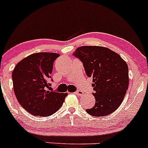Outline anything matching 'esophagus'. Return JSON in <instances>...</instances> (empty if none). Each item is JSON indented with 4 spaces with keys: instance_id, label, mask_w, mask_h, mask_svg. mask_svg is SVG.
Wrapping results in <instances>:
<instances>
[{
    "instance_id": "esophagus-1",
    "label": "esophagus",
    "mask_w": 148,
    "mask_h": 148,
    "mask_svg": "<svg viewBox=\"0 0 148 148\" xmlns=\"http://www.w3.org/2000/svg\"><path fill=\"white\" fill-rule=\"evenodd\" d=\"M75 94L77 95H79V96H82V95H84V92H83L81 91V90L76 91V92H75Z\"/></svg>"
}]
</instances>
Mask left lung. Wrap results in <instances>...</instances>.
Listing matches in <instances>:
<instances>
[{"instance_id": "obj_1", "label": "left lung", "mask_w": 148, "mask_h": 148, "mask_svg": "<svg viewBox=\"0 0 148 148\" xmlns=\"http://www.w3.org/2000/svg\"><path fill=\"white\" fill-rule=\"evenodd\" d=\"M73 55L83 62L88 77L92 78L95 104L86 112L95 117L114 112L123 102L128 89L126 62L117 53L99 46L79 47Z\"/></svg>"}]
</instances>
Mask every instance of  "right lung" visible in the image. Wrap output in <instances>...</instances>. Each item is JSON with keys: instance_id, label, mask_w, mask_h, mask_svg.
I'll return each instance as SVG.
<instances>
[{"instance_id": "obj_1", "label": "right lung", "mask_w": 148, "mask_h": 148, "mask_svg": "<svg viewBox=\"0 0 148 148\" xmlns=\"http://www.w3.org/2000/svg\"><path fill=\"white\" fill-rule=\"evenodd\" d=\"M59 56L56 53H35L18 62L13 70L14 94L30 114L50 116L62 106L68 95L47 90L51 86L53 62Z\"/></svg>"}]
</instances>
